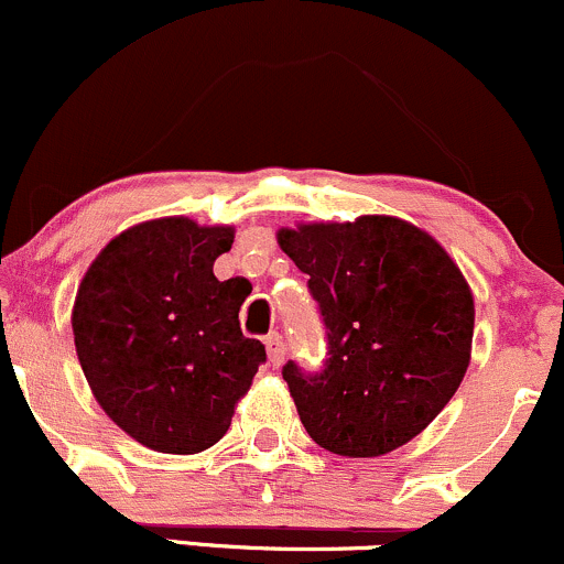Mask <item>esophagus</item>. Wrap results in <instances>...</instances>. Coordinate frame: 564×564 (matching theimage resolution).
Segmentation results:
<instances>
[{"label": "esophagus", "mask_w": 564, "mask_h": 564, "mask_svg": "<svg viewBox=\"0 0 564 564\" xmlns=\"http://www.w3.org/2000/svg\"><path fill=\"white\" fill-rule=\"evenodd\" d=\"M265 341V352H269V360H271V366H282V360H284V341H282V336L280 333H269V336L263 338Z\"/></svg>", "instance_id": "obj_1"}]
</instances>
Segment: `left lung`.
<instances>
[{"label": "left lung", "instance_id": "1", "mask_svg": "<svg viewBox=\"0 0 564 564\" xmlns=\"http://www.w3.org/2000/svg\"><path fill=\"white\" fill-rule=\"evenodd\" d=\"M328 336L319 371L282 377L314 444L379 457L441 414L470 362L474 295L444 247L398 217L282 228Z\"/></svg>", "mask_w": 564, "mask_h": 564}]
</instances>
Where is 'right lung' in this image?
I'll list each match as a JSON object with an SVG mask.
<instances>
[{"label":"right lung","mask_w":564,"mask_h":564,"mask_svg":"<svg viewBox=\"0 0 564 564\" xmlns=\"http://www.w3.org/2000/svg\"><path fill=\"white\" fill-rule=\"evenodd\" d=\"M234 228L163 217L115 236L83 276L72 330L96 401L148 449L196 454L231 427L265 347L247 338L241 280L212 265Z\"/></svg>","instance_id":"1"}]
</instances>
